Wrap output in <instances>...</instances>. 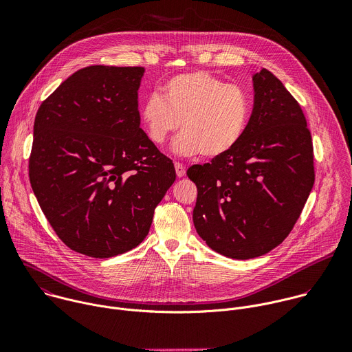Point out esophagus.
<instances>
[{"label":"esophagus","mask_w":352,"mask_h":352,"mask_svg":"<svg viewBox=\"0 0 352 352\" xmlns=\"http://www.w3.org/2000/svg\"><path fill=\"white\" fill-rule=\"evenodd\" d=\"M174 166H175V173H177V175H178L179 178L184 177V175H185V167H184V164L177 162Z\"/></svg>","instance_id":"esophagus-1"}]
</instances>
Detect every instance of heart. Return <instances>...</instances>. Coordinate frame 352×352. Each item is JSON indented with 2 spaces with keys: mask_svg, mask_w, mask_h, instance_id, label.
<instances>
[{
  "mask_svg": "<svg viewBox=\"0 0 352 352\" xmlns=\"http://www.w3.org/2000/svg\"><path fill=\"white\" fill-rule=\"evenodd\" d=\"M162 91L163 97L150 94L140 107V121L152 143L163 144L181 125L184 132L174 142L178 155L219 159L242 140L250 103L239 86L208 72H188L168 79Z\"/></svg>",
  "mask_w": 352,
  "mask_h": 352,
  "instance_id": "1",
  "label": "heart"
}]
</instances>
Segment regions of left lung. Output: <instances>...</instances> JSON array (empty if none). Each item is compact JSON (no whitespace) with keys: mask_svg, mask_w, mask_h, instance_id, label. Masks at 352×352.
Masks as SVG:
<instances>
[{"mask_svg":"<svg viewBox=\"0 0 352 352\" xmlns=\"http://www.w3.org/2000/svg\"><path fill=\"white\" fill-rule=\"evenodd\" d=\"M255 102L235 148L186 174L197 188L199 236L232 259L262 256L280 245L315 182L314 144L302 109L267 69L254 75Z\"/></svg>","mask_w":352,"mask_h":352,"instance_id":"left-lung-1","label":"left lung"}]
</instances>
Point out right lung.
Here are the masks:
<instances>
[{
  "label": "right lung",
  "mask_w": 352,
  "mask_h": 352,
  "mask_svg": "<svg viewBox=\"0 0 352 352\" xmlns=\"http://www.w3.org/2000/svg\"><path fill=\"white\" fill-rule=\"evenodd\" d=\"M142 67L76 71L37 110L29 179L58 238L106 259L148 234L175 181L173 160L140 128Z\"/></svg>",
  "instance_id": "right-lung-1"
}]
</instances>
